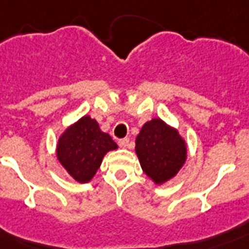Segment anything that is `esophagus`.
I'll return each instance as SVG.
<instances>
[{
	"label": "esophagus",
	"mask_w": 249,
	"mask_h": 249,
	"mask_svg": "<svg viewBox=\"0 0 249 249\" xmlns=\"http://www.w3.org/2000/svg\"><path fill=\"white\" fill-rule=\"evenodd\" d=\"M118 144H119V146H122V148H127V146L130 145V139L128 138L119 139Z\"/></svg>",
	"instance_id": "34e87169"
}]
</instances>
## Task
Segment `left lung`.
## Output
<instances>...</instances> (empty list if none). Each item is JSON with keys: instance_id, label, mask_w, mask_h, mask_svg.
<instances>
[{"instance_id": "1", "label": "left lung", "mask_w": 249, "mask_h": 249, "mask_svg": "<svg viewBox=\"0 0 249 249\" xmlns=\"http://www.w3.org/2000/svg\"><path fill=\"white\" fill-rule=\"evenodd\" d=\"M136 155L142 170L156 183L173 178L186 161V144L161 119L146 122L136 138Z\"/></svg>"}]
</instances>
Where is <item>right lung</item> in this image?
I'll return each instance as SVG.
<instances>
[{
    "instance_id": "add662e5",
    "label": "right lung",
    "mask_w": 249,
    "mask_h": 249,
    "mask_svg": "<svg viewBox=\"0 0 249 249\" xmlns=\"http://www.w3.org/2000/svg\"><path fill=\"white\" fill-rule=\"evenodd\" d=\"M113 149H117V144L110 135L103 132L98 123L86 115L61 136L57 156L75 180L87 183L96 174L105 153Z\"/></svg>"
}]
</instances>
